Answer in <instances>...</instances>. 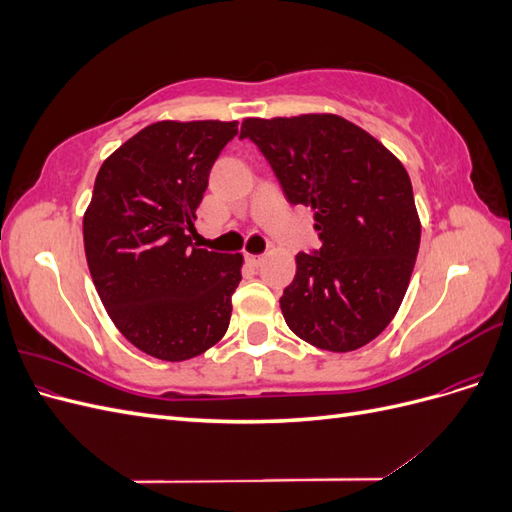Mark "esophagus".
<instances>
[{
    "label": "esophagus",
    "instance_id": "obj_1",
    "mask_svg": "<svg viewBox=\"0 0 512 512\" xmlns=\"http://www.w3.org/2000/svg\"><path fill=\"white\" fill-rule=\"evenodd\" d=\"M245 260L250 262V265H254V267H258L262 260H265V256H258V254H245Z\"/></svg>",
    "mask_w": 512,
    "mask_h": 512
}]
</instances>
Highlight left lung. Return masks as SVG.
<instances>
[{
  "instance_id": "left-lung-1",
  "label": "left lung",
  "mask_w": 512,
  "mask_h": 512,
  "mask_svg": "<svg viewBox=\"0 0 512 512\" xmlns=\"http://www.w3.org/2000/svg\"><path fill=\"white\" fill-rule=\"evenodd\" d=\"M241 138L265 153L292 205L314 209L322 239L299 252L280 307L290 331L329 352L376 339L406 297L421 243L412 183L378 138L331 113L247 117Z\"/></svg>"
}]
</instances>
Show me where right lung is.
Returning a JSON list of instances; mask_svg holds the SVG:
<instances>
[{
  "label": "right lung",
  "instance_id": "add662e5",
  "mask_svg": "<svg viewBox=\"0 0 512 512\" xmlns=\"http://www.w3.org/2000/svg\"><path fill=\"white\" fill-rule=\"evenodd\" d=\"M239 121H156L98 170L83 215L85 256L106 314L132 346L188 361L224 337L241 254L192 243L213 162Z\"/></svg>",
  "mask_w": 512,
  "mask_h": 512
}]
</instances>
